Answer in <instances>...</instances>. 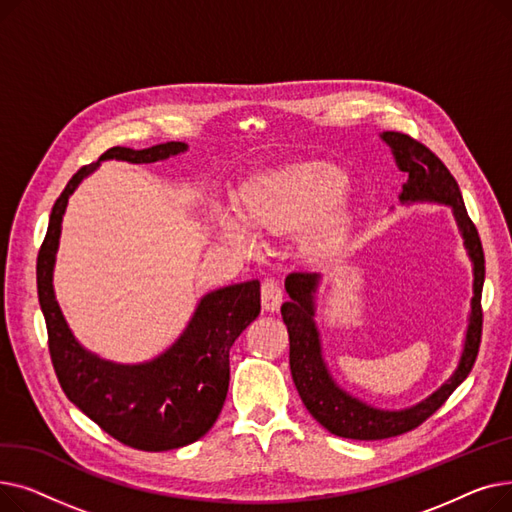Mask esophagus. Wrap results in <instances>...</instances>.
<instances>
[{
    "label": "esophagus",
    "instance_id": "esophagus-1",
    "mask_svg": "<svg viewBox=\"0 0 512 512\" xmlns=\"http://www.w3.org/2000/svg\"><path fill=\"white\" fill-rule=\"evenodd\" d=\"M261 305L265 311H278L282 305V286L278 280H265L261 284Z\"/></svg>",
    "mask_w": 512,
    "mask_h": 512
}]
</instances>
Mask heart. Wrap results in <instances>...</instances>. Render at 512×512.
I'll return each instance as SVG.
<instances>
[{
    "label": "heart",
    "instance_id": "heart-1",
    "mask_svg": "<svg viewBox=\"0 0 512 512\" xmlns=\"http://www.w3.org/2000/svg\"><path fill=\"white\" fill-rule=\"evenodd\" d=\"M348 191V176L332 164L288 166L261 174L242 186L238 209L240 220L220 211L222 234L238 245H249L251 230L265 234H294L315 226L313 249H326L336 240L338 213Z\"/></svg>",
    "mask_w": 512,
    "mask_h": 512
}]
</instances>
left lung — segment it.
<instances>
[{
    "label": "left lung",
    "instance_id": "left-lung-1",
    "mask_svg": "<svg viewBox=\"0 0 512 512\" xmlns=\"http://www.w3.org/2000/svg\"><path fill=\"white\" fill-rule=\"evenodd\" d=\"M382 139L392 147L398 168L409 176L407 182L402 184V203L436 201L452 207L454 218L459 222L465 238V247L473 261V301L465 351L452 378L440 390H436L432 396L411 409L380 411L363 405L361 400L340 390L330 378L324 359H321L319 336L313 321V294L317 290L319 276L311 272L288 274L284 284L290 301L284 303L280 311L288 328L290 373L294 386H297L303 405L315 421H319L334 436L351 440H386L419 427L465 382L475 365L481 344V290L483 278H486V259H483V247L477 228L471 222L467 207L463 203L459 182L454 180L450 170L444 166V161L432 149L409 137V134L386 130Z\"/></svg>",
    "mask_w": 512,
    "mask_h": 512
}]
</instances>
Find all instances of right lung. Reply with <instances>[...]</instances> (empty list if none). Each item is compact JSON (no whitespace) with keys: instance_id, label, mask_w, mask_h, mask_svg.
<instances>
[{"instance_id":"obj_1","label":"right lung","mask_w":512,"mask_h":512,"mask_svg":"<svg viewBox=\"0 0 512 512\" xmlns=\"http://www.w3.org/2000/svg\"><path fill=\"white\" fill-rule=\"evenodd\" d=\"M184 149L180 141L141 151L112 147L99 161L151 164ZM99 161L80 168L66 184L51 209L37 257V292L51 363L70 402L118 442L147 452L180 448L205 436L218 419L230 382V348L259 315L261 286L251 280L209 292L178 342L149 363L116 365L87 353L66 326L51 274L68 197Z\"/></svg>"}]
</instances>
